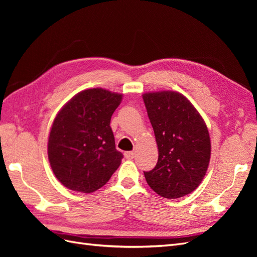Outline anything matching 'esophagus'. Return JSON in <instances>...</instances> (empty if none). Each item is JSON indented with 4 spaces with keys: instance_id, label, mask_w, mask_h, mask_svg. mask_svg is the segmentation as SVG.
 Instances as JSON below:
<instances>
[{
    "instance_id": "1",
    "label": "esophagus",
    "mask_w": 257,
    "mask_h": 257,
    "mask_svg": "<svg viewBox=\"0 0 257 257\" xmlns=\"http://www.w3.org/2000/svg\"><path fill=\"white\" fill-rule=\"evenodd\" d=\"M124 157H125L127 160H133L135 158V152L134 151H127L124 153Z\"/></svg>"
}]
</instances>
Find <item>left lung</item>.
Segmentation results:
<instances>
[{"label":"left lung","instance_id":"left-lung-1","mask_svg":"<svg viewBox=\"0 0 257 257\" xmlns=\"http://www.w3.org/2000/svg\"><path fill=\"white\" fill-rule=\"evenodd\" d=\"M158 144L159 160L147 183L168 199L188 195L203 181L211 144L204 119L190 100L174 91L143 95Z\"/></svg>","mask_w":257,"mask_h":257}]
</instances>
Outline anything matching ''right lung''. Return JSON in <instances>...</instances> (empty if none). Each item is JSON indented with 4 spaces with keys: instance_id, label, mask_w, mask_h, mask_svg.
Returning <instances> with one entry per match:
<instances>
[{
    "instance_id": "add662e5",
    "label": "right lung",
    "mask_w": 257,
    "mask_h": 257,
    "mask_svg": "<svg viewBox=\"0 0 257 257\" xmlns=\"http://www.w3.org/2000/svg\"><path fill=\"white\" fill-rule=\"evenodd\" d=\"M122 94L100 88L79 92L59 111L48 139L54 176L67 189L92 193L105 185L121 164L110 119Z\"/></svg>"
}]
</instances>
